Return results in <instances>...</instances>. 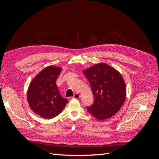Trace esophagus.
<instances>
[{"instance_id": "esophagus-1", "label": "esophagus", "mask_w": 159, "mask_h": 159, "mask_svg": "<svg viewBox=\"0 0 159 159\" xmlns=\"http://www.w3.org/2000/svg\"><path fill=\"white\" fill-rule=\"evenodd\" d=\"M80 98V95L78 94V93H75L74 95V97H70V98H68V99L69 100H71V99H79Z\"/></svg>"}]
</instances>
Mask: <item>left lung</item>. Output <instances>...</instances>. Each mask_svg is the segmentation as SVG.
Here are the masks:
<instances>
[{"mask_svg": "<svg viewBox=\"0 0 159 159\" xmlns=\"http://www.w3.org/2000/svg\"><path fill=\"white\" fill-rule=\"evenodd\" d=\"M94 97L88 112L99 120L117 113L126 98V86L119 72L106 64H98L84 71Z\"/></svg>", "mask_w": 159, "mask_h": 159, "instance_id": "1", "label": "left lung"}]
</instances>
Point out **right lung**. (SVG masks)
I'll return each instance as SVG.
<instances>
[{"mask_svg": "<svg viewBox=\"0 0 159 159\" xmlns=\"http://www.w3.org/2000/svg\"><path fill=\"white\" fill-rule=\"evenodd\" d=\"M61 70L58 67H46L36 75L28 87L27 99L30 109L44 119L58 115L68 102L60 95L56 83Z\"/></svg>", "mask_w": 159, "mask_h": 159, "instance_id": "1", "label": "right lung"}]
</instances>
